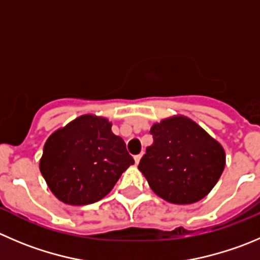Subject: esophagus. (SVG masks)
I'll return each instance as SVG.
<instances>
[{"label":"esophagus","instance_id":"1","mask_svg":"<svg viewBox=\"0 0 260 260\" xmlns=\"http://www.w3.org/2000/svg\"><path fill=\"white\" fill-rule=\"evenodd\" d=\"M140 158H142V154H138V155H135V157H134L135 163H137V165L140 162Z\"/></svg>","mask_w":260,"mask_h":260}]
</instances>
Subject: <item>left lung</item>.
Returning a JSON list of instances; mask_svg holds the SVG:
<instances>
[{"mask_svg": "<svg viewBox=\"0 0 260 260\" xmlns=\"http://www.w3.org/2000/svg\"><path fill=\"white\" fill-rule=\"evenodd\" d=\"M150 134L153 144L138 169L158 197L174 204H191L213 189L226 155L221 144L198 123L175 116L154 123Z\"/></svg>", "mask_w": 260, "mask_h": 260, "instance_id": "1", "label": "left lung"}]
</instances>
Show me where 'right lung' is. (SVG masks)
<instances>
[{
  "label": "right lung",
  "mask_w": 260,
  "mask_h": 260,
  "mask_svg": "<svg viewBox=\"0 0 260 260\" xmlns=\"http://www.w3.org/2000/svg\"><path fill=\"white\" fill-rule=\"evenodd\" d=\"M107 118L84 115L47 139L39 169L61 202L91 204L108 194L134 158Z\"/></svg>",
  "instance_id": "obj_1"
}]
</instances>
